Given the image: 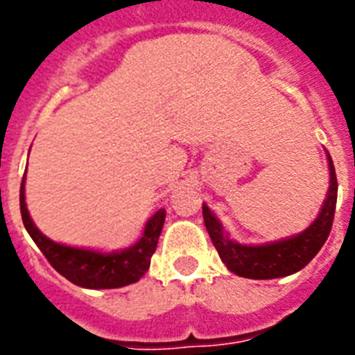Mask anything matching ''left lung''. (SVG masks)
<instances>
[{
  "mask_svg": "<svg viewBox=\"0 0 355 355\" xmlns=\"http://www.w3.org/2000/svg\"><path fill=\"white\" fill-rule=\"evenodd\" d=\"M330 166V187L327 200L323 204L320 216L311 227L297 236L282 240V242L265 243V245H242L233 242L223 233L222 223L216 220L207 205H202L204 223L209 233L213 245L216 247L220 258L231 272L251 279H272L288 276L303 269L314 258L332 229L338 202V178H336L334 162L329 157Z\"/></svg>",
  "mask_w": 355,
  "mask_h": 355,
  "instance_id": "obj_1",
  "label": "left lung"
}]
</instances>
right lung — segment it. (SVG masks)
Returning <instances> with one entry per match:
<instances>
[{"label": "right lung", "mask_w": 355, "mask_h": 355, "mask_svg": "<svg viewBox=\"0 0 355 355\" xmlns=\"http://www.w3.org/2000/svg\"><path fill=\"white\" fill-rule=\"evenodd\" d=\"M19 207L25 229L35 245L40 247L44 258L50 261V265L61 276L70 279L71 284L86 288H119L139 282L146 270L150 269L151 256L157 249L164 218H166V211L159 209L148 220L144 234L135 245L121 252L104 254V252L88 251V249L61 245L44 236L40 229L35 227L26 209L25 177L21 180Z\"/></svg>", "instance_id": "obj_1"}]
</instances>
